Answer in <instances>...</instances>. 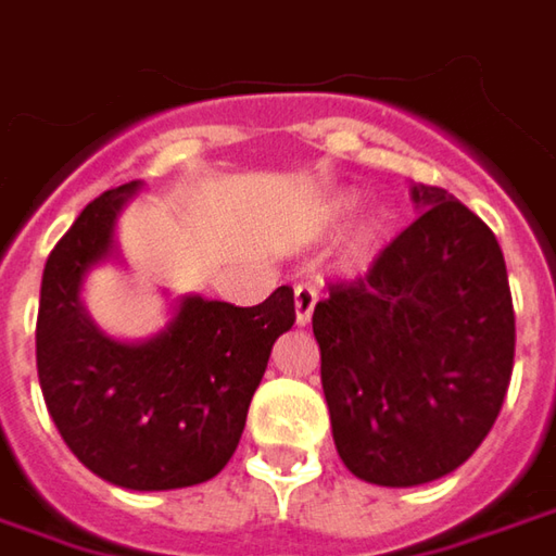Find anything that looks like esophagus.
I'll return each instance as SVG.
<instances>
[{"mask_svg": "<svg viewBox=\"0 0 556 556\" xmlns=\"http://www.w3.org/2000/svg\"><path fill=\"white\" fill-rule=\"evenodd\" d=\"M318 303V288L309 285V281H300L293 288V306H296V325H309L312 309Z\"/></svg>", "mask_w": 556, "mask_h": 556, "instance_id": "34e87169", "label": "esophagus"}]
</instances>
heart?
I'll use <instances>...</instances> for the list:
<instances>
[{
	"label": "heart",
	"mask_w": 556,
	"mask_h": 556,
	"mask_svg": "<svg viewBox=\"0 0 556 556\" xmlns=\"http://www.w3.org/2000/svg\"><path fill=\"white\" fill-rule=\"evenodd\" d=\"M350 210H353V198H337V201L328 203V219L337 223V219H343ZM380 238H383V219H368V223L358 225V231L353 235L350 253H353V256H368L374 247L380 244Z\"/></svg>",
	"instance_id": "1"
}]
</instances>
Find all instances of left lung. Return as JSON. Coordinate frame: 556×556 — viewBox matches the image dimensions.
<instances>
[{
    "instance_id": "left-lung-1",
    "label": "left lung",
    "mask_w": 556,
    "mask_h": 556,
    "mask_svg": "<svg viewBox=\"0 0 556 556\" xmlns=\"http://www.w3.org/2000/svg\"><path fill=\"white\" fill-rule=\"evenodd\" d=\"M412 194L424 213L312 312L337 452L358 480L393 489L480 448L517 346L495 231L439 185Z\"/></svg>"
}]
</instances>
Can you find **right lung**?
Listing matches in <instances>:
<instances>
[{
	"instance_id": "right-lung-1",
	"label": "right lung",
	"mask_w": 556,
	"mask_h": 556,
	"mask_svg": "<svg viewBox=\"0 0 556 556\" xmlns=\"http://www.w3.org/2000/svg\"><path fill=\"white\" fill-rule=\"evenodd\" d=\"M119 185L76 216L42 271L36 371L67 448L101 480L161 492L213 480L235 455L275 340L296 321L285 285L260 306L188 296L148 343H117L79 309L86 268L111 250Z\"/></svg>"
}]
</instances>
